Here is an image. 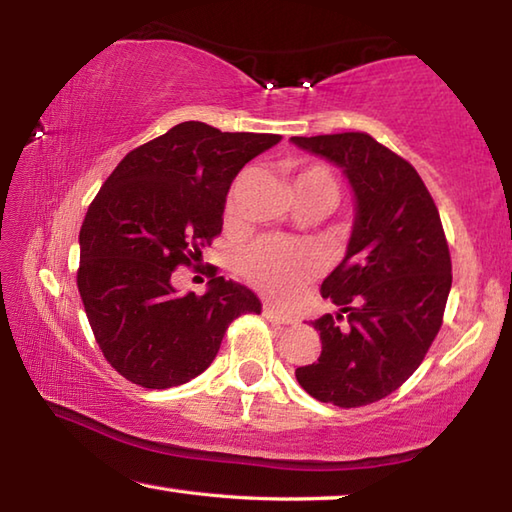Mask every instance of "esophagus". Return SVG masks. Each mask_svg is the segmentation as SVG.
I'll return each mask as SVG.
<instances>
[{
  "label": "esophagus",
  "mask_w": 512,
  "mask_h": 512,
  "mask_svg": "<svg viewBox=\"0 0 512 512\" xmlns=\"http://www.w3.org/2000/svg\"><path fill=\"white\" fill-rule=\"evenodd\" d=\"M264 316L271 320V323H275V325H291L293 323V318H289V316H282V314H277V311L273 309V307H264Z\"/></svg>",
  "instance_id": "obj_1"
}]
</instances>
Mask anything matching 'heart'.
Returning a JSON list of instances; mask_svg holds the SVG:
<instances>
[{
	"mask_svg": "<svg viewBox=\"0 0 512 512\" xmlns=\"http://www.w3.org/2000/svg\"><path fill=\"white\" fill-rule=\"evenodd\" d=\"M284 171L298 205H314L325 212L339 198V183L323 162L287 160ZM241 183L244 178L235 180L225 196V219H235ZM239 273L264 296L287 302L318 273V257L309 246L293 241L259 239L239 257Z\"/></svg>",
	"mask_w": 512,
	"mask_h": 512,
	"instance_id": "obj_1",
	"label": "heart"
}]
</instances>
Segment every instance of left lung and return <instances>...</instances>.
<instances>
[{"label": "left lung", "instance_id": "8db88e82", "mask_svg": "<svg viewBox=\"0 0 512 512\" xmlns=\"http://www.w3.org/2000/svg\"><path fill=\"white\" fill-rule=\"evenodd\" d=\"M291 142L339 164L357 196L348 255L320 287L339 314L314 320L323 350L296 379L318 402L357 409L418 370L443 325L452 257L438 207L402 155L368 133Z\"/></svg>", "mask_w": 512, "mask_h": 512}]
</instances>
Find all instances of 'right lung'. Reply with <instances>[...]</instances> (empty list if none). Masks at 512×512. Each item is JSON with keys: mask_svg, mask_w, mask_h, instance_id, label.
Wrapping results in <instances>:
<instances>
[{"mask_svg": "<svg viewBox=\"0 0 512 512\" xmlns=\"http://www.w3.org/2000/svg\"><path fill=\"white\" fill-rule=\"evenodd\" d=\"M271 133H221L183 121L121 160L81 225L76 284L103 357L142 388H171L210 366L223 334L262 302L244 284L210 275L203 296L173 287L221 235L225 194Z\"/></svg>", "mask_w": 512, "mask_h": 512, "instance_id": "obj_1", "label": "right lung"}]
</instances>
